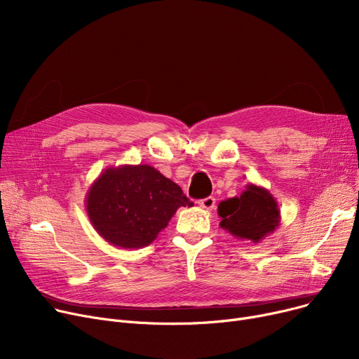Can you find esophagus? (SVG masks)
Segmentation results:
<instances>
[{
    "mask_svg": "<svg viewBox=\"0 0 359 359\" xmlns=\"http://www.w3.org/2000/svg\"><path fill=\"white\" fill-rule=\"evenodd\" d=\"M199 206H201V208H203V210L212 211L214 206H215V198L208 196V198H205V199H201L199 201Z\"/></svg>",
    "mask_w": 359,
    "mask_h": 359,
    "instance_id": "obj_1",
    "label": "esophagus"
}]
</instances>
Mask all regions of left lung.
Instances as JSON below:
<instances>
[{
    "mask_svg": "<svg viewBox=\"0 0 359 359\" xmlns=\"http://www.w3.org/2000/svg\"><path fill=\"white\" fill-rule=\"evenodd\" d=\"M219 227L238 240L260 243L280 224L276 199L265 187L249 183L240 196L218 205Z\"/></svg>",
    "mask_w": 359,
    "mask_h": 359,
    "instance_id": "left-lung-1",
    "label": "left lung"
}]
</instances>
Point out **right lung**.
<instances>
[{
	"label": "right lung",
	"mask_w": 359,
	"mask_h": 359,
	"mask_svg": "<svg viewBox=\"0 0 359 359\" xmlns=\"http://www.w3.org/2000/svg\"><path fill=\"white\" fill-rule=\"evenodd\" d=\"M182 187L148 164L107 167L86 195L91 225L109 244L141 249L153 243L180 206Z\"/></svg>",
	"instance_id": "obj_1"
}]
</instances>
